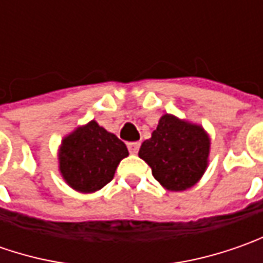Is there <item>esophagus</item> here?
Listing matches in <instances>:
<instances>
[{"instance_id": "34e87169", "label": "esophagus", "mask_w": 263, "mask_h": 263, "mask_svg": "<svg viewBox=\"0 0 263 263\" xmlns=\"http://www.w3.org/2000/svg\"><path fill=\"white\" fill-rule=\"evenodd\" d=\"M127 147H128L130 154H137V151L140 147V143L139 142H130V143H127Z\"/></svg>"}]
</instances>
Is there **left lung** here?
<instances>
[{"mask_svg":"<svg viewBox=\"0 0 263 263\" xmlns=\"http://www.w3.org/2000/svg\"><path fill=\"white\" fill-rule=\"evenodd\" d=\"M211 137L200 124L173 114L159 118L157 130L139 149V157L152 168V176L170 192L193 187L206 171Z\"/></svg>","mask_w":263,"mask_h":263,"instance_id":"8db88e82","label":"left lung"}]
</instances>
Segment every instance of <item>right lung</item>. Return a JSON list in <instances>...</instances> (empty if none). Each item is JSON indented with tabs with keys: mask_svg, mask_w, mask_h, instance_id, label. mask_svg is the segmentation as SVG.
<instances>
[{
	"mask_svg": "<svg viewBox=\"0 0 263 263\" xmlns=\"http://www.w3.org/2000/svg\"><path fill=\"white\" fill-rule=\"evenodd\" d=\"M126 157L124 142L92 120L61 140L58 171L76 192L93 193L114 178L120 161Z\"/></svg>",
	"mask_w": 263,
	"mask_h": 263,
	"instance_id": "right-lung-1",
	"label": "right lung"
}]
</instances>
